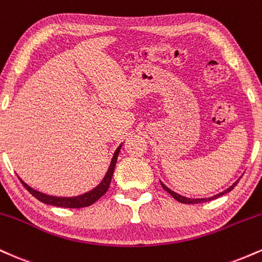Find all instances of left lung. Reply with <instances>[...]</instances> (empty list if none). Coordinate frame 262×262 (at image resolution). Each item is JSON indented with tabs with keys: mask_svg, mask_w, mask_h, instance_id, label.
I'll return each mask as SVG.
<instances>
[{
	"mask_svg": "<svg viewBox=\"0 0 262 262\" xmlns=\"http://www.w3.org/2000/svg\"><path fill=\"white\" fill-rule=\"evenodd\" d=\"M239 182V180H237V181L234 183L233 186H230L229 188L228 189H225L224 192H221V193H218V194H215V196H213V197H209V198H187V197H183V196H181V194H177L176 192H173V191H171V189L169 188V187H166V186L164 185V183L161 182V186H162V188L165 189V191H167L169 192V193L171 194V196H172L173 198H175L176 201H179V202H181V203H187V204H194V203H202V202H208V201H212V200H214V198H217V197H221V196H223L224 193H228V192H230L231 189H233L234 187H235L236 186V183Z\"/></svg>",
	"mask_w": 262,
	"mask_h": 262,
	"instance_id": "8db88e82",
	"label": "left lung"
}]
</instances>
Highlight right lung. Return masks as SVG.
<instances>
[{
  "label": "right lung",
  "mask_w": 262,
  "mask_h": 262,
  "mask_svg": "<svg viewBox=\"0 0 262 262\" xmlns=\"http://www.w3.org/2000/svg\"><path fill=\"white\" fill-rule=\"evenodd\" d=\"M121 146L122 145H119L118 148H117L116 152H114L113 159H112V161H111V165H110V169H108L106 176H104V179L102 180V182L100 183V185H98L97 187L93 188L92 191L87 192V193H85V194H81V196H77V197L48 196V194H44V193H41V192L35 191V189L29 187L27 183L23 182L22 180L20 179L19 180H20V182H22V185L25 186L27 191H28L32 196H34L38 201H40V202H43L45 204H52V206H55V207H64V208H83V207H89V206H91V204L95 203L97 200H100V198L108 191V188H110L111 180H112L113 171H114V167H116L117 158H118Z\"/></svg>",
  "instance_id": "1"
}]
</instances>
